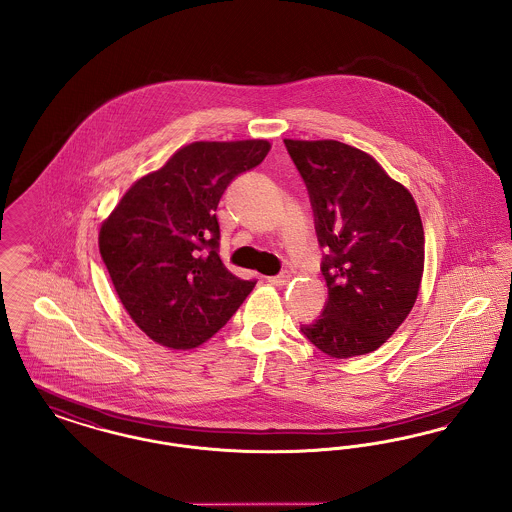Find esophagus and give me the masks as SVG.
<instances>
[{"label":"esophagus","instance_id":"1","mask_svg":"<svg viewBox=\"0 0 512 512\" xmlns=\"http://www.w3.org/2000/svg\"><path fill=\"white\" fill-rule=\"evenodd\" d=\"M290 280H292V274H290V272H282V274H278V276H270V278H268V282H270L272 286H286Z\"/></svg>","mask_w":512,"mask_h":512}]
</instances>
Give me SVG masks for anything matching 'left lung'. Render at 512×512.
<instances>
[{
    "label": "left lung",
    "mask_w": 512,
    "mask_h": 512,
    "mask_svg": "<svg viewBox=\"0 0 512 512\" xmlns=\"http://www.w3.org/2000/svg\"><path fill=\"white\" fill-rule=\"evenodd\" d=\"M284 144L311 195L328 301L301 332L334 359L376 351L409 317L424 274V228L411 192L363 149Z\"/></svg>",
    "instance_id": "obj_1"
}]
</instances>
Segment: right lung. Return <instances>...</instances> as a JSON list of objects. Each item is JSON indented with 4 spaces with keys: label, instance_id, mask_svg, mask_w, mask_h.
<instances>
[{
    "label": "right lung",
    "instance_id": "1",
    "mask_svg": "<svg viewBox=\"0 0 512 512\" xmlns=\"http://www.w3.org/2000/svg\"><path fill=\"white\" fill-rule=\"evenodd\" d=\"M267 140L194 142L138 178L99 228V253L122 307L149 340L194 349L211 340L255 288L224 267L217 207Z\"/></svg>",
    "mask_w": 512,
    "mask_h": 512
}]
</instances>
